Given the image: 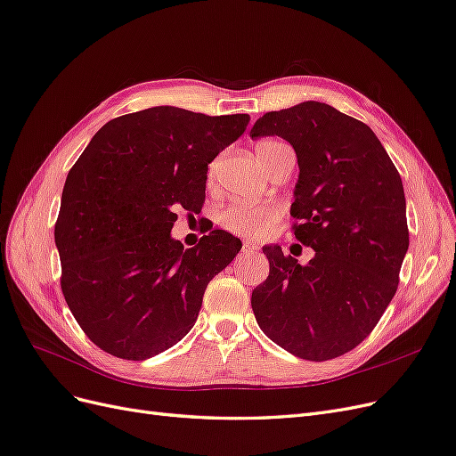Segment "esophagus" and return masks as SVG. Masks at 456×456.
Instances as JSON below:
<instances>
[{
	"mask_svg": "<svg viewBox=\"0 0 456 456\" xmlns=\"http://www.w3.org/2000/svg\"><path fill=\"white\" fill-rule=\"evenodd\" d=\"M243 253H255L258 251V245L256 243H251V241H243Z\"/></svg>",
	"mask_w": 456,
	"mask_h": 456,
	"instance_id": "34e87169",
	"label": "esophagus"
}]
</instances>
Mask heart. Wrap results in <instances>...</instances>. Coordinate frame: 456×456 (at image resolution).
Wrapping results in <instances>:
<instances>
[{
    "mask_svg": "<svg viewBox=\"0 0 456 456\" xmlns=\"http://www.w3.org/2000/svg\"><path fill=\"white\" fill-rule=\"evenodd\" d=\"M278 146H281V142L278 141H265L256 146L258 159L262 165H265V169L270 161L272 151ZM216 165H218V159L213 161L209 171H207V186L209 188L215 186ZM280 216H281V211L278 205H272V203L255 205V203L236 201V203L226 205L224 209L218 213V224L226 232L233 233V236H240L245 240H265L273 232Z\"/></svg>",
    "mask_w": 456,
    "mask_h": 456,
    "instance_id": "obj_1",
    "label": "heart"
}]
</instances>
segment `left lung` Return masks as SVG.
I'll return each mask as SVG.
<instances>
[{
  "mask_svg": "<svg viewBox=\"0 0 456 456\" xmlns=\"http://www.w3.org/2000/svg\"><path fill=\"white\" fill-rule=\"evenodd\" d=\"M270 134L297 151L291 230L315 256L300 266L278 245L265 247L270 273L251 306L289 354L335 360L370 335L397 291L409 247L402 176L369 126L323 102L265 114L251 136Z\"/></svg>",
  "mask_w": 456,
  "mask_h": 456,
  "instance_id": "obj_1",
  "label": "left lung"
}]
</instances>
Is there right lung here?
I'll return each mask as SVG.
<instances>
[{"label":"right lung","instance_id":"right-lung-1","mask_svg":"<svg viewBox=\"0 0 456 456\" xmlns=\"http://www.w3.org/2000/svg\"><path fill=\"white\" fill-rule=\"evenodd\" d=\"M247 123L148 108L108 121L74 163L54 223L61 289L101 350L141 362L194 327L207 285L241 241L213 230L184 249L171 228L178 209L201 211L209 163Z\"/></svg>","mask_w":456,"mask_h":456}]
</instances>
